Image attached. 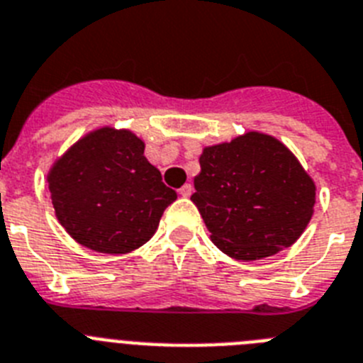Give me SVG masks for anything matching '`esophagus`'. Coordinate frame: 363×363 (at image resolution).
I'll return each mask as SVG.
<instances>
[{"mask_svg":"<svg viewBox=\"0 0 363 363\" xmlns=\"http://www.w3.org/2000/svg\"><path fill=\"white\" fill-rule=\"evenodd\" d=\"M179 194H181L182 197H190V195L194 194V186H191V184H184L181 188V190H179Z\"/></svg>","mask_w":363,"mask_h":363,"instance_id":"esophagus-1","label":"esophagus"}]
</instances>
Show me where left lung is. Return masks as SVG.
<instances>
[{"label":"left lung","mask_w":363,"mask_h":363,"mask_svg":"<svg viewBox=\"0 0 363 363\" xmlns=\"http://www.w3.org/2000/svg\"><path fill=\"white\" fill-rule=\"evenodd\" d=\"M191 201L210 239L226 256L263 259L303 234L316 203V182L281 140L247 131L203 147Z\"/></svg>","instance_id":"obj_1"}]
</instances>
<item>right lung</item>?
I'll return each mask as SVG.
<instances>
[{
    "label": "right lung",
    "instance_id": "add662e5",
    "mask_svg": "<svg viewBox=\"0 0 363 363\" xmlns=\"http://www.w3.org/2000/svg\"><path fill=\"white\" fill-rule=\"evenodd\" d=\"M144 147L133 131L102 125L50 166L47 184L55 216L82 247L111 256L137 250L177 199Z\"/></svg>",
    "mask_w": 363,
    "mask_h": 363
}]
</instances>
